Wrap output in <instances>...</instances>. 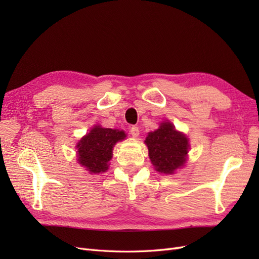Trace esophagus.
<instances>
[{
  "label": "esophagus",
  "instance_id": "esophagus-1",
  "mask_svg": "<svg viewBox=\"0 0 259 259\" xmlns=\"http://www.w3.org/2000/svg\"><path fill=\"white\" fill-rule=\"evenodd\" d=\"M130 132L133 137H137L139 135V128L138 126H136V125H132L130 127Z\"/></svg>",
  "mask_w": 259,
  "mask_h": 259
}]
</instances>
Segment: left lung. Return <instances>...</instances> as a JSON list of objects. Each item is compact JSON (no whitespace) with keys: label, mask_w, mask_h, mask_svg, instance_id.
<instances>
[{"label":"left lung","mask_w":259,"mask_h":259,"mask_svg":"<svg viewBox=\"0 0 259 259\" xmlns=\"http://www.w3.org/2000/svg\"><path fill=\"white\" fill-rule=\"evenodd\" d=\"M145 143L149 158L158 171L173 174L185 164L189 144L187 137L177 132L171 123H161L158 130L149 133Z\"/></svg>","instance_id":"8db88e82"}]
</instances>
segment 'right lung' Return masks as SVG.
Instances as JSON below:
<instances>
[{
  "label": "right lung",
  "mask_w": 259,
  "mask_h": 259,
  "mask_svg": "<svg viewBox=\"0 0 259 259\" xmlns=\"http://www.w3.org/2000/svg\"><path fill=\"white\" fill-rule=\"evenodd\" d=\"M126 137L123 131L95 126L77 144L79 163L93 174L106 171L115 143Z\"/></svg>",
  "instance_id": "1"
}]
</instances>
